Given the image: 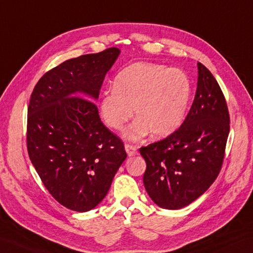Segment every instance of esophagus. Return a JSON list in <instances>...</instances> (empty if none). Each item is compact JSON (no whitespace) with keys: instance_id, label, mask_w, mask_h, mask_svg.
I'll return each mask as SVG.
<instances>
[{"instance_id":"34e87169","label":"esophagus","mask_w":253,"mask_h":253,"mask_svg":"<svg viewBox=\"0 0 253 253\" xmlns=\"http://www.w3.org/2000/svg\"><path fill=\"white\" fill-rule=\"evenodd\" d=\"M125 150L127 152L128 156H133L138 154V149L137 146L131 145V144H125Z\"/></svg>"}]
</instances>
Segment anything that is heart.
Instances as JSON below:
<instances>
[{
  "label": "heart",
  "mask_w": 253,
  "mask_h": 253,
  "mask_svg": "<svg viewBox=\"0 0 253 253\" xmlns=\"http://www.w3.org/2000/svg\"><path fill=\"white\" fill-rule=\"evenodd\" d=\"M191 91L190 79L180 70L137 62L116 75L114 88L103 91L100 111L108 127L121 130L133 108L138 119L126 130V138L138 140L150 131L165 138L183 123Z\"/></svg>",
  "instance_id": "b5f03b06"
}]
</instances>
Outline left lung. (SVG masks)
<instances>
[{
    "instance_id": "8db88e82",
    "label": "left lung",
    "mask_w": 253,
    "mask_h": 253,
    "mask_svg": "<svg viewBox=\"0 0 253 253\" xmlns=\"http://www.w3.org/2000/svg\"><path fill=\"white\" fill-rule=\"evenodd\" d=\"M198 67L195 98L184 122L165 139L140 149L143 184L164 209H180L206 192L219 175L230 132V114L218 82Z\"/></svg>"
}]
</instances>
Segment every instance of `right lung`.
I'll list each match as a JSON object with an SVG mask.
<instances>
[{
	"mask_svg": "<svg viewBox=\"0 0 253 253\" xmlns=\"http://www.w3.org/2000/svg\"><path fill=\"white\" fill-rule=\"evenodd\" d=\"M119 55L111 47L62 62L39 80L29 102V157L50 195L79 212L102 201L127 157L92 101Z\"/></svg>",
	"mask_w": 253,
	"mask_h": 253,
	"instance_id": "obj_1",
	"label": "right lung"
}]
</instances>
